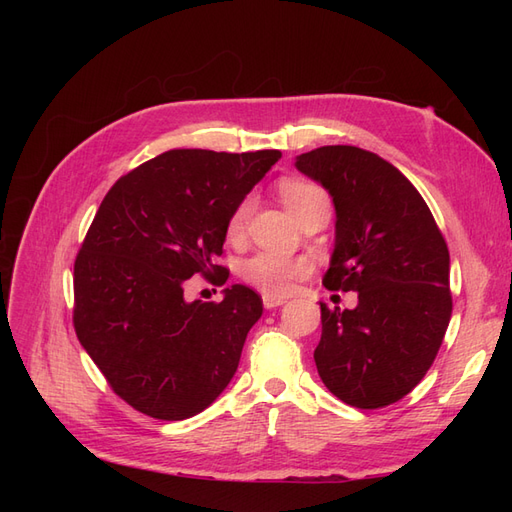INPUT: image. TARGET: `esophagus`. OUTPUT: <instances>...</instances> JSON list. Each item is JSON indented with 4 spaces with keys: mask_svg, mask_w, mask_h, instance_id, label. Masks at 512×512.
<instances>
[{
    "mask_svg": "<svg viewBox=\"0 0 512 512\" xmlns=\"http://www.w3.org/2000/svg\"><path fill=\"white\" fill-rule=\"evenodd\" d=\"M284 303H286V297H277V294H262V305H265L267 309L280 307Z\"/></svg>",
    "mask_w": 512,
    "mask_h": 512,
    "instance_id": "obj_1",
    "label": "esophagus"
}]
</instances>
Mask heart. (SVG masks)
<instances>
[{
    "mask_svg": "<svg viewBox=\"0 0 512 512\" xmlns=\"http://www.w3.org/2000/svg\"><path fill=\"white\" fill-rule=\"evenodd\" d=\"M280 196L284 205L294 218L301 220L307 213L316 209H331L329 194L324 192L320 185L309 183L303 179H284L280 183ZM252 213V198L247 196L232 211L226 235L230 241H237L247 226ZM309 271V260L303 256H288V254H277V252H258L247 258L241 267L243 280L260 288L267 294H286L294 282L303 277Z\"/></svg>",
    "mask_w": 512,
    "mask_h": 512,
    "instance_id": "heart-1",
    "label": "heart"
}]
</instances>
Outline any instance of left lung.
<instances>
[{"instance_id": "left-lung-1", "label": "left lung", "mask_w": 512, "mask_h": 512, "mask_svg": "<svg viewBox=\"0 0 512 512\" xmlns=\"http://www.w3.org/2000/svg\"><path fill=\"white\" fill-rule=\"evenodd\" d=\"M294 166L335 205V250L322 284L359 294L344 312L320 303L318 374L348 406H391L423 380L451 320L446 241L423 196L376 153L327 145Z\"/></svg>"}]
</instances>
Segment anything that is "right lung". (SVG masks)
I'll list each match as a JSON object with an SVG mask.
<instances>
[{
  "label": "right lung",
  "instance_id": "1",
  "mask_svg": "<svg viewBox=\"0 0 512 512\" xmlns=\"http://www.w3.org/2000/svg\"><path fill=\"white\" fill-rule=\"evenodd\" d=\"M280 158L170 149L104 196L74 262V331L134 410L183 421L235 376L262 299L232 284L220 303H190L183 286L196 273L228 280L215 258L230 215Z\"/></svg>",
  "mask_w": 512,
  "mask_h": 512
}]
</instances>
